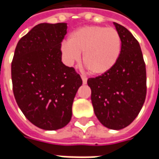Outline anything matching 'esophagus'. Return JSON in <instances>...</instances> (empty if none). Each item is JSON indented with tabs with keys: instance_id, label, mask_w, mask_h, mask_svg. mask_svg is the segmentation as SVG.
Here are the masks:
<instances>
[{
	"instance_id": "esophagus-1",
	"label": "esophagus",
	"mask_w": 159,
	"mask_h": 159,
	"mask_svg": "<svg viewBox=\"0 0 159 159\" xmlns=\"http://www.w3.org/2000/svg\"><path fill=\"white\" fill-rule=\"evenodd\" d=\"M81 79H82V82L83 84H87V81H88V79L86 76H81Z\"/></svg>"
}]
</instances>
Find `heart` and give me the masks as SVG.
<instances>
[{
  "label": "heart",
  "mask_w": 159,
  "mask_h": 159,
  "mask_svg": "<svg viewBox=\"0 0 159 159\" xmlns=\"http://www.w3.org/2000/svg\"><path fill=\"white\" fill-rule=\"evenodd\" d=\"M122 41L116 29L100 25L78 28L61 46L64 61L68 65L78 62L82 54V63L93 76L108 73L118 63Z\"/></svg>",
  "instance_id": "1"
}]
</instances>
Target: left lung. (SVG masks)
Masks as SVG:
<instances>
[{
  "label": "left lung",
  "mask_w": 159,
  "mask_h": 159,
  "mask_svg": "<svg viewBox=\"0 0 159 159\" xmlns=\"http://www.w3.org/2000/svg\"><path fill=\"white\" fill-rule=\"evenodd\" d=\"M122 41L118 63L108 73L91 78L94 111L102 125L120 130L137 117L146 97V68L141 47L133 34L118 23H113Z\"/></svg>",
  "instance_id": "left-lung-1"
}]
</instances>
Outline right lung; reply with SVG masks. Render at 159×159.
Returning <instances> with one entry per match:
<instances>
[{"label":"right lung","instance_id":"right-lung-1","mask_svg":"<svg viewBox=\"0 0 159 159\" xmlns=\"http://www.w3.org/2000/svg\"><path fill=\"white\" fill-rule=\"evenodd\" d=\"M66 33V23L35 25L17 42L11 64L17 105L31 123L48 131L70 122L82 85L75 70L62 62L60 48Z\"/></svg>","mask_w":159,"mask_h":159}]
</instances>
